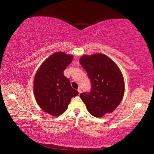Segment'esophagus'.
I'll list each match as a JSON object with an SVG mask.
<instances>
[{"instance_id":"34e87169","label":"esophagus","mask_w":154,"mask_h":154,"mask_svg":"<svg viewBox=\"0 0 154 154\" xmlns=\"http://www.w3.org/2000/svg\"><path fill=\"white\" fill-rule=\"evenodd\" d=\"M77 91H78V92H79V94H80L81 93H82V89H81V88H78V90H77Z\"/></svg>"}]
</instances>
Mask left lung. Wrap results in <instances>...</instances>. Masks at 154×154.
<instances>
[{
    "label": "left lung",
    "mask_w": 154,
    "mask_h": 154,
    "mask_svg": "<svg viewBox=\"0 0 154 154\" xmlns=\"http://www.w3.org/2000/svg\"><path fill=\"white\" fill-rule=\"evenodd\" d=\"M79 62L92 85L90 92L80 94L88 111L96 118L113 112L121 103L124 94V79L118 66L102 54L84 55Z\"/></svg>",
    "instance_id": "left-lung-1"
}]
</instances>
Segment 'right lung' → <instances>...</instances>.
I'll list each match as a JSON object with an SVG mask.
<instances>
[{
	"instance_id": "1",
	"label": "right lung",
	"mask_w": 154,
	"mask_h": 154,
	"mask_svg": "<svg viewBox=\"0 0 154 154\" xmlns=\"http://www.w3.org/2000/svg\"><path fill=\"white\" fill-rule=\"evenodd\" d=\"M72 58V55H66L64 52L52 54L35 76L34 94L36 103L44 111L53 116L63 113L71 98L79 94L63 73Z\"/></svg>"
}]
</instances>
